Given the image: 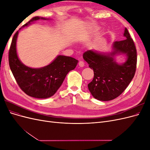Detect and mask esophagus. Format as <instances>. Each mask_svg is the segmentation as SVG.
Instances as JSON below:
<instances>
[{
    "label": "esophagus",
    "mask_w": 150,
    "mask_h": 150,
    "mask_svg": "<svg viewBox=\"0 0 150 150\" xmlns=\"http://www.w3.org/2000/svg\"><path fill=\"white\" fill-rule=\"evenodd\" d=\"M78 64H79V67H83L84 66V62L83 61H79V63H78Z\"/></svg>",
    "instance_id": "esophagus-1"
}]
</instances>
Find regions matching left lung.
<instances>
[{
    "mask_svg": "<svg viewBox=\"0 0 150 150\" xmlns=\"http://www.w3.org/2000/svg\"><path fill=\"white\" fill-rule=\"evenodd\" d=\"M123 35L125 39L113 42L110 52L88 50L83 54L84 61L94 71V78L88 84V89L98 100L108 101L118 97L134 76L137 62V49L126 28ZM122 54L126 56V61L118 64L115 56Z\"/></svg>",
    "mask_w": 150,
    "mask_h": 150,
    "instance_id": "8db88e82",
    "label": "left lung"
}]
</instances>
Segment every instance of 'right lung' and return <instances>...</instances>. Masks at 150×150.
Here are the masks:
<instances>
[{"instance_id":"obj_1","label":"right lung","mask_w":150,"mask_h":150,"mask_svg":"<svg viewBox=\"0 0 150 150\" xmlns=\"http://www.w3.org/2000/svg\"><path fill=\"white\" fill-rule=\"evenodd\" d=\"M39 19L49 20L34 17L19 30ZM19 30L13 35L8 52V62L12 74L21 89L28 96L39 99L51 97L60 88L68 72L76 67L78 61L59 55L51 64L42 67L32 68L24 65L17 53L16 42Z\"/></svg>"}]
</instances>
